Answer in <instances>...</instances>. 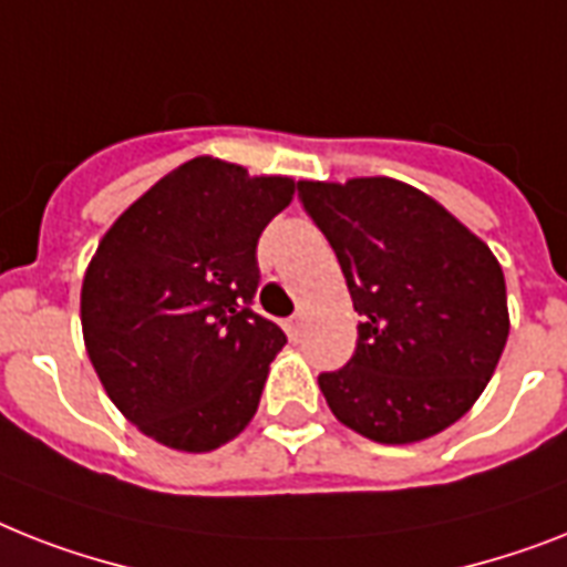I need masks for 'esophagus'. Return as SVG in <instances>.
<instances>
[{
  "label": "esophagus",
  "mask_w": 567,
  "mask_h": 567,
  "mask_svg": "<svg viewBox=\"0 0 567 567\" xmlns=\"http://www.w3.org/2000/svg\"><path fill=\"white\" fill-rule=\"evenodd\" d=\"M302 326H306V315H302V311H297V315H293L291 320H288V331H291L293 338H297L299 331H302Z\"/></svg>",
  "instance_id": "34e87169"
}]
</instances>
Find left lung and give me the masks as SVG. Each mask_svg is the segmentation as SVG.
Instances as JSON below:
<instances>
[{"instance_id":"1","label":"left lung","mask_w":567,"mask_h":567,"mask_svg":"<svg viewBox=\"0 0 567 567\" xmlns=\"http://www.w3.org/2000/svg\"><path fill=\"white\" fill-rule=\"evenodd\" d=\"M361 315L352 361L317 384L372 443H422L481 399L507 347L504 270L443 204L393 177L299 179Z\"/></svg>"}]
</instances>
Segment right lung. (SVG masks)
Returning a JSON list of instances; mask_svg holds the SVG:
<instances>
[{
    "label": "right lung",
    "instance_id": "obj_1",
    "mask_svg": "<svg viewBox=\"0 0 567 567\" xmlns=\"http://www.w3.org/2000/svg\"><path fill=\"white\" fill-rule=\"evenodd\" d=\"M293 188L195 156L99 241L81 285L86 355L110 402L159 445L215 451L259 411L285 331L250 308L256 244Z\"/></svg>",
    "mask_w": 567,
    "mask_h": 567
}]
</instances>
